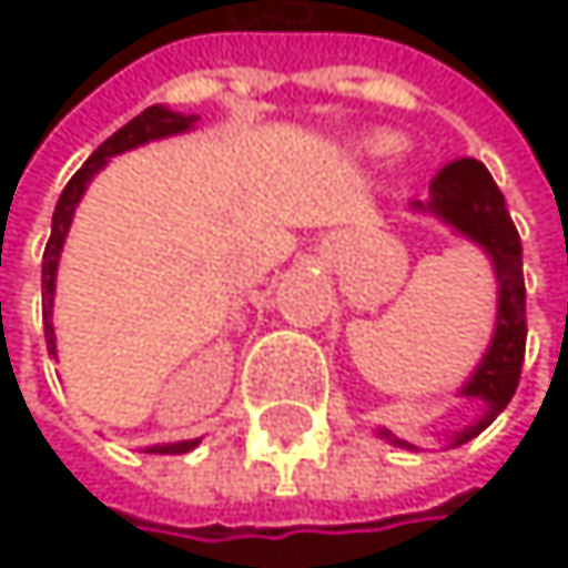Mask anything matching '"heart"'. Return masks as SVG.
Listing matches in <instances>:
<instances>
[{"instance_id": "1", "label": "heart", "mask_w": 568, "mask_h": 568, "mask_svg": "<svg viewBox=\"0 0 568 568\" xmlns=\"http://www.w3.org/2000/svg\"><path fill=\"white\" fill-rule=\"evenodd\" d=\"M398 149V139L388 135V132H375V135H367L364 139V152L367 156H388V152Z\"/></svg>"}]
</instances>
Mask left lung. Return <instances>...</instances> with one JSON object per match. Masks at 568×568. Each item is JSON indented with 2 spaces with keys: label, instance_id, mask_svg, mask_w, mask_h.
<instances>
[{
  "label": "left lung",
  "instance_id": "left-lung-1",
  "mask_svg": "<svg viewBox=\"0 0 568 568\" xmlns=\"http://www.w3.org/2000/svg\"><path fill=\"white\" fill-rule=\"evenodd\" d=\"M412 211L433 214L446 221L453 231L470 237L480 245L494 265L497 275V326L487 354L480 357L470 382L460 388L467 398L484 402V416L467 426L464 433L449 436V446H460L484 433L497 412H505L511 402L518 378H521V361H525V275H521V237L518 227L505 207V193L497 190L494 176L477 160H456L443 166L429 183V201H412ZM395 446H408L405 439H395L392 433H382Z\"/></svg>",
  "mask_w": 568,
  "mask_h": 568
}]
</instances>
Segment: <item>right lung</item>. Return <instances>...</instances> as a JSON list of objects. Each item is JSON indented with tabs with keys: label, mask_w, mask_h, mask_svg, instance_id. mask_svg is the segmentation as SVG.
Wrapping results in <instances>:
<instances>
[{
	"label": "right lung",
	"mask_w": 568,
	"mask_h": 568,
	"mask_svg": "<svg viewBox=\"0 0 568 568\" xmlns=\"http://www.w3.org/2000/svg\"><path fill=\"white\" fill-rule=\"evenodd\" d=\"M197 115H180V112H170L163 104H152L145 108L142 115H135L129 125H122L112 139H104L94 152L91 160L71 176V183L63 186L60 201H57V211H53V227H50V242H47V252H43V337H47V351L57 357V337H53V323H50V313H53V286H57V262H60V248H63V237L71 231V221H74V207L81 204L88 183L94 180V173L108 163V156H119L125 149H135V145H145L152 139H166V135H176V132H186L193 129ZM197 446V439H183V443H163V446H149L145 453H190Z\"/></svg>",
	"instance_id": "1"
}]
</instances>
